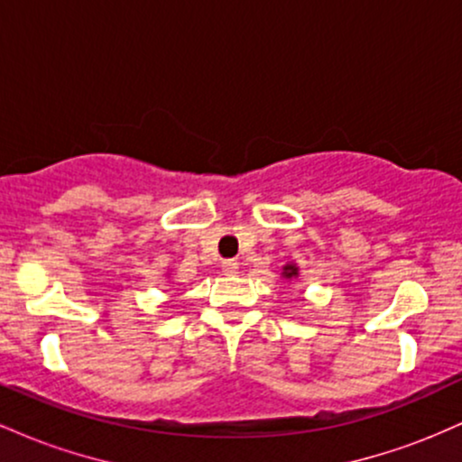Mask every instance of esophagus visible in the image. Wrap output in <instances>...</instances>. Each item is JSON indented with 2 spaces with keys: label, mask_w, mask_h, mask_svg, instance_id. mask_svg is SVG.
Segmentation results:
<instances>
[{
  "label": "esophagus",
  "mask_w": 462,
  "mask_h": 462,
  "mask_svg": "<svg viewBox=\"0 0 462 462\" xmlns=\"http://www.w3.org/2000/svg\"><path fill=\"white\" fill-rule=\"evenodd\" d=\"M221 269H224L226 275H235V273H238V263L236 261H224V263H221Z\"/></svg>",
  "instance_id": "34e87169"
}]
</instances>
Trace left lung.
<instances>
[{"label": "left lung", "instance_id": "left-lung-1", "mask_svg": "<svg viewBox=\"0 0 462 462\" xmlns=\"http://www.w3.org/2000/svg\"><path fill=\"white\" fill-rule=\"evenodd\" d=\"M284 275L286 278H293V275H298V267H293V264H286Z\"/></svg>", "mask_w": 462, "mask_h": 462}]
</instances>
